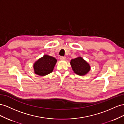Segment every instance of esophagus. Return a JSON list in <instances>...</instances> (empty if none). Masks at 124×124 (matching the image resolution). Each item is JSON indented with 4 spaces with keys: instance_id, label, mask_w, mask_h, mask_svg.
I'll list each match as a JSON object with an SVG mask.
<instances>
[{
    "instance_id": "obj_1",
    "label": "esophagus",
    "mask_w": 124,
    "mask_h": 124,
    "mask_svg": "<svg viewBox=\"0 0 124 124\" xmlns=\"http://www.w3.org/2000/svg\"><path fill=\"white\" fill-rule=\"evenodd\" d=\"M60 59L61 60H66V58L65 56H60Z\"/></svg>"
}]
</instances>
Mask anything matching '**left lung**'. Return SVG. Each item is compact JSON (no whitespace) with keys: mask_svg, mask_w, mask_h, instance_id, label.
I'll return each instance as SVG.
<instances>
[{"mask_svg":"<svg viewBox=\"0 0 124 124\" xmlns=\"http://www.w3.org/2000/svg\"><path fill=\"white\" fill-rule=\"evenodd\" d=\"M70 64L74 72L80 76L85 75L90 70V65L80 56L72 59Z\"/></svg>","mask_w":124,"mask_h":124,"instance_id":"obj_1","label":"left lung"}]
</instances>
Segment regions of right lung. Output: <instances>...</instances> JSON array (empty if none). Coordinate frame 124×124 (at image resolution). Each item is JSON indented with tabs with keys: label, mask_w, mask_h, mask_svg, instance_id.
<instances>
[{
	"label": "right lung",
	"mask_w": 124,
	"mask_h": 124,
	"mask_svg": "<svg viewBox=\"0 0 124 124\" xmlns=\"http://www.w3.org/2000/svg\"><path fill=\"white\" fill-rule=\"evenodd\" d=\"M57 60L51 56L44 55L34 64V72L39 76H45L53 71Z\"/></svg>",
	"instance_id": "add662e5"
}]
</instances>
